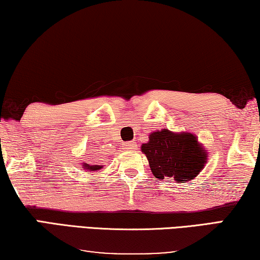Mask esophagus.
Returning <instances> with one entry per match:
<instances>
[{"instance_id":"1","label":"esophagus","mask_w":260,"mask_h":260,"mask_svg":"<svg viewBox=\"0 0 260 260\" xmlns=\"http://www.w3.org/2000/svg\"><path fill=\"white\" fill-rule=\"evenodd\" d=\"M123 147H124L125 150H136L137 144H136V142H126Z\"/></svg>"}]
</instances>
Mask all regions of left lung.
I'll return each mask as SVG.
<instances>
[{
    "mask_svg": "<svg viewBox=\"0 0 260 260\" xmlns=\"http://www.w3.org/2000/svg\"><path fill=\"white\" fill-rule=\"evenodd\" d=\"M142 152L146 154L150 169L158 180L189 181L207 162L206 151L194 135L174 134L166 129L151 134L149 143L142 145Z\"/></svg>",
    "mask_w": 260,
    "mask_h": 260,
    "instance_id": "1",
    "label": "left lung"
}]
</instances>
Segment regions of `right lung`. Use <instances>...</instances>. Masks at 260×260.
I'll list each match as a JSON object with an SVG mask.
<instances>
[{"label": "right lung", "mask_w": 260, "mask_h": 260, "mask_svg": "<svg viewBox=\"0 0 260 260\" xmlns=\"http://www.w3.org/2000/svg\"><path fill=\"white\" fill-rule=\"evenodd\" d=\"M83 167H85V170H87V171H99L102 166H99V165L90 166V165H88V164H85V165H83Z\"/></svg>", "instance_id": "1"}]
</instances>
